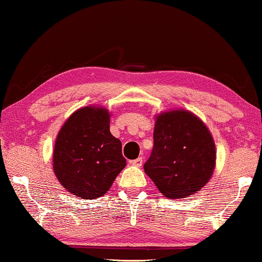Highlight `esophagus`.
I'll list each match as a JSON object with an SVG mask.
<instances>
[{"label": "esophagus", "instance_id": "obj_1", "mask_svg": "<svg viewBox=\"0 0 262 262\" xmlns=\"http://www.w3.org/2000/svg\"><path fill=\"white\" fill-rule=\"evenodd\" d=\"M142 163H143V159H142V157H139V159L130 161V164L135 165V167H141V165H142Z\"/></svg>", "mask_w": 262, "mask_h": 262}]
</instances>
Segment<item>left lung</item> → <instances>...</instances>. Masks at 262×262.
<instances>
[{
    "label": "left lung",
    "instance_id": "obj_1",
    "mask_svg": "<svg viewBox=\"0 0 262 262\" xmlns=\"http://www.w3.org/2000/svg\"><path fill=\"white\" fill-rule=\"evenodd\" d=\"M215 152L212 135L198 116L185 110L165 111L156 115L144 172L167 198H186L212 177Z\"/></svg>",
    "mask_w": 262,
    "mask_h": 262
}]
</instances>
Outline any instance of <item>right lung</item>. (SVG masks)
Here are the masks:
<instances>
[{
  "mask_svg": "<svg viewBox=\"0 0 262 262\" xmlns=\"http://www.w3.org/2000/svg\"><path fill=\"white\" fill-rule=\"evenodd\" d=\"M110 123L108 110L86 106L70 115L57 135L53 172L66 191L81 199L103 196L127 164Z\"/></svg>",
  "mask_w": 262,
  "mask_h": 262,
  "instance_id": "1",
  "label": "right lung"
}]
</instances>
